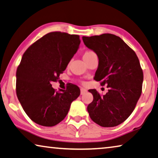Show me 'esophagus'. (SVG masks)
Masks as SVG:
<instances>
[{"label":"esophagus","instance_id":"1","mask_svg":"<svg viewBox=\"0 0 158 158\" xmlns=\"http://www.w3.org/2000/svg\"><path fill=\"white\" fill-rule=\"evenodd\" d=\"M87 91V90L86 89H84V88H81V95H83Z\"/></svg>","mask_w":158,"mask_h":158}]
</instances>
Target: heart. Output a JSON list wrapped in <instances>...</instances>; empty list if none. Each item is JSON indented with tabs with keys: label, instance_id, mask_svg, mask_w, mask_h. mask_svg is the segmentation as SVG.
Returning a JSON list of instances; mask_svg holds the SVG:
<instances>
[{
	"label": "heart",
	"instance_id": "b5f03b06",
	"mask_svg": "<svg viewBox=\"0 0 158 158\" xmlns=\"http://www.w3.org/2000/svg\"><path fill=\"white\" fill-rule=\"evenodd\" d=\"M94 52H93L91 51H88L85 52L84 56H83V58H84V57H88L89 56H91V55L94 54Z\"/></svg>",
	"mask_w": 158,
	"mask_h": 158
}]
</instances>
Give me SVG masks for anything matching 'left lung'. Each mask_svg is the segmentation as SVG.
<instances>
[{
    "mask_svg": "<svg viewBox=\"0 0 158 158\" xmlns=\"http://www.w3.org/2000/svg\"><path fill=\"white\" fill-rule=\"evenodd\" d=\"M88 48L98 57L96 81L107 85L108 92L101 96L89 90L94 100L87 107L91 119L103 127L124 122L132 113L142 91L143 74L135 52L120 37L111 34L83 36Z\"/></svg>",
    "mask_w": 158,
    "mask_h": 158,
    "instance_id": "left-lung-1",
    "label": "left lung"
}]
</instances>
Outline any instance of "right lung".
<instances>
[{"mask_svg":"<svg viewBox=\"0 0 158 158\" xmlns=\"http://www.w3.org/2000/svg\"><path fill=\"white\" fill-rule=\"evenodd\" d=\"M79 36L55 31L28 48L16 73V93L24 112L35 123L53 127L66 117L80 89L70 84L56 91L51 83L59 79L78 51Z\"/></svg>","mask_w":158,"mask_h":158,"instance_id":"1","label":"right lung"}]
</instances>
